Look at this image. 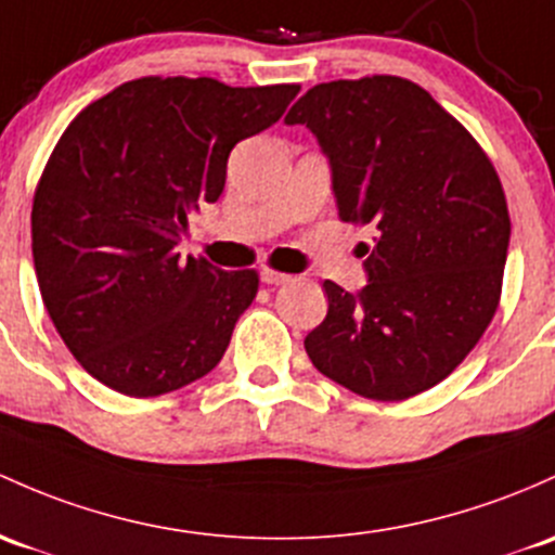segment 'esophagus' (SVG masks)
I'll return each mask as SVG.
<instances>
[{
    "label": "esophagus",
    "instance_id": "1",
    "mask_svg": "<svg viewBox=\"0 0 555 555\" xmlns=\"http://www.w3.org/2000/svg\"><path fill=\"white\" fill-rule=\"evenodd\" d=\"M288 280H291V275H285V272L270 270V267H264V270H261V283H267V285H285Z\"/></svg>",
    "mask_w": 555,
    "mask_h": 555
}]
</instances>
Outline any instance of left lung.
<instances>
[{"mask_svg":"<svg viewBox=\"0 0 555 555\" xmlns=\"http://www.w3.org/2000/svg\"><path fill=\"white\" fill-rule=\"evenodd\" d=\"M331 164L341 222L373 224L365 288L325 280L309 360L344 389L397 402L455 371L500 301L511 217L479 142L399 76L318 85L288 111Z\"/></svg>","mask_w":555,"mask_h":555,"instance_id":"8db88e82","label":"left lung"}]
</instances>
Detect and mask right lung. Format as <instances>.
Instances as JSON below:
<instances>
[{"mask_svg": "<svg viewBox=\"0 0 555 555\" xmlns=\"http://www.w3.org/2000/svg\"><path fill=\"white\" fill-rule=\"evenodd\" d=\"M299 89L147 76L68 124L34 195V270L65 347L100 384L158 397L219 365L259 275L177 246L190 211L222 195L232 147Z\"/></svg>", "mask_w": 555, "mask_h": 555, "instance_id": "right-lung-1", "label": "right lung"}]
</instances>
